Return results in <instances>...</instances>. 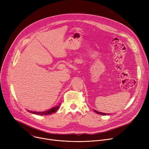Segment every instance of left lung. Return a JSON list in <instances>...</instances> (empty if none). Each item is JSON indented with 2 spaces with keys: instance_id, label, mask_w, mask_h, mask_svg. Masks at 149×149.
Masks as SVG:
<instances>
[{
  "instance_id": "8db88e82",
  "label": "left lung",
  "mask_w": 149,
  "mask_h": 149,
  "mask_svg": "<svg viewBox=\"0 0 149 149\" xmlns=\"http://www.w3.org/2000/svg\"><path fill=\"white\" fill-rule=\"evenodd\" d=\"M94 111V112H95L96 113H97L98 114H100V115H109V113H103V112H98V111H97L95 110H93Z\"/></svg>"
}]
</instances>
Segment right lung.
Instances as JSON below:
<instances>
[{"label":"right lung","instance_id":"right-lung-1","mask_svg":"<svg viewBox=\"0 0 149 149\" xmlns=\"http://www.w3.org/2000/svg\"><path fill=\"white\" fill-rule=\"evenodd\" d=\"M60 104H59L58 106H56V107H54L52 108H51V109H49V110L48 111H44V112H35V111H28L29 112H31L33 114H36V115H51L54 112H56L60 107Z\"/></svg>","mask_w":149,"mask_h":149}]
</instances>
